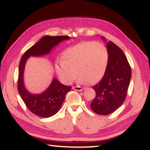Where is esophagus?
<instances>
[{
	"mask_svg": "<svg viewBox=\"0 0 150 150\" xmlns=\"http://www.w3.org/2000/svg\"><path fill=\"white\" fill-rule=\"evenodd\" d=\"M73 89L75 91H83V88L81 86H74Z\"/></svg>",
	"mask_w": 150,
	"mask_h": 150,
	"instance_id": "obj_1",
	"label": "esophagus"
}]
</instances>
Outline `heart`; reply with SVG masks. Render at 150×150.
I'll return each instance as SVG.
<instances>
[{"instance_id":"b5f03b06","label":"heart","mask_w":150,"mask_h":150,"mask_svg":"<svg viewBox=\"0 0 150 150\" xmlns=\"http://www.w3.org/2000/svg\"><path fill=\"white\" fill-rule=\"evenodd\" d=\"M64 59L55 65L57 74L63 82L71 83L79 74V80L95 83L102 78L108 63L109 53L104 44L85 42L64 52Z\"/></svg>"}]
</instances>
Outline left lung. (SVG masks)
Returning a JSON list of instances; mask_svg holds the SVG:
<instances>
[{"instance_id": "1", "label": "left lung", "mask_w": 150, "mask_h": 150, "mask_svg": "<svg viewBox=\"0 0 150 150\" xmlns=\"http://www.w3.org/2000/svg\"><path fill=\"white\" fill-rule=\"evenodd\" d=\"M105 41V38H101ZM108 66L102 79L93 86L96 97L91 104L96 114L106 115L122 105L127 96L131 79V68L121 49L111 41L107 42Z\"/></svg>"}]
</instances>
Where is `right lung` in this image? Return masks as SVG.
Listing matches in <instances>:
<instances>
[{
	"label": "right lung",
	"instance_id": "1",
	"mask_svg": "<svg viewBox=\"0 0 150 150\" xmlns=\"http://www.w3.org/2000/svg\"><path fill=\"white\" fill-rule=\"evenodd\" d=\"M69 38V36H45L28 49L22 57L18 71V90L28 110L35 115L42 117H50L56 114L71 87L64 85L54 78L50 86L42 93H30L25 88L23 79L25 63L30 56L42 57L48 54L59 43Z\"/></svg>",
	"mask_w": 150,
	"mask_h": 150
}]
</instances>
